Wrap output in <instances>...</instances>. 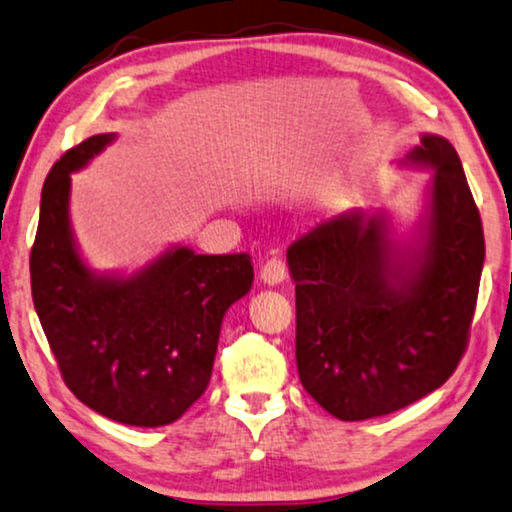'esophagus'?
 Masks as SVG:
<instances>
[{
    "label": "esophagus",
    "instance_id": "34e87169",
    "mask_svg": "<svg viewBox=\"0 0 512 512\" xmlns=\"http://www.w3.org/2000/svg\"><path fill=\"white\" fill-rule=\"evenodd\" d=\"M286 279V265L279 258H270L261 268V282L268 286H277Z\"/></svg>",
    "mask_w": 512,
    "mask_h": 512
}]
</instances>
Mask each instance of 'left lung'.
<instances>
[{
  "label": "left lung",
  "mask_w": 512,
  "mask_h": 512,
  "mask_svg": "<svg viewBox=\"0 0 512 512\" xmlns=\"http://www.w3.org/2000/svg\"><path fill=\"white\" fill-rule=\"evenodd\" d=\"M419 139L396 163L431 172L412 226L387 209H352L286 251L300 382L342 422L443 387L466 349L485 263L480 212L454 146Z\"/></svg>",
  "instance_id": "1"
}]
</instances>
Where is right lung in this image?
<instances>
[{
	"label": "right lung",
	"instance_id": "right-lung-1",
	"mask_svg": "<svg viewBox=\"0 0 512 512\" xmlns=\"http://www.w3.org/2000/svg\"><path fill=\"white\" fill-rule=\"evenodd\" d=\"M116 132L69 149L41 188L32 300L67 387L128 426L177 422L205 394L228 307L254 282L249 254L207 256L170 244L142 268L97 272L76 242L72 174Z\"/></svg>",
	"mask_w": 512,
	"mask_h": 512
}]
</instances>
